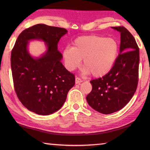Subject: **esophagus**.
Segmentation results:
<instances>
[{"label": "esophagus", "mask_w": 150, "mask_h": 150, "mask_svg": "<svg viewBox=\"0 0 150 150\" xmlns=\"http://www.w3.org/2000/svg\"><path fill=\"white\" fill-rule=\"evenodd\" d=\"M81 82H83V80L81 79H80L79 77H75V83H76V84H79V83H81Z\"/></svg>", "instance_id": "34e87169"}]
</instances>
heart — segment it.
Segmentation results:
<instances>
[{"label":"heart","mask_w":150,"mask_h":150,"mask_svg":"<svg viewBox=\"0 0 150 150\" xmlns=\"http://www.w3.org/2000/svg\"><path fill=\"white\" fill-rule=\"evenodd\" d=\"M119 44L112 38L99 35H83L73 42L72 47L63 51V57L68 70L78 67L83 60L85 73L101 77L110 71L117 59Z\"/></svg>","instance_id":"obj_1"}]
</instances>
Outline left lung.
Listing matches in <instances>:
<instances>
[{
	"label": "left lung",
	"instance_id": "8db88e82",
	"mask_svg": "<svg viewBox=\"0 0 150 150\" xmlns=\"http://www.w3.org/2000/svg\"><path fill=\"white\" fill-rule=\"evenodd\" d=\"M113 28L120 32V54L107 74L90 81L92 91L86 97L91 107L105 115L124 108L132 98L138 83V45L126 28Z\"/></svg>",
	"mask_w": 150,
	"mask_h": 150
}]
</instances>
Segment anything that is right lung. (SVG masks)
Returning <instances> with one entry per match:
<instances>
[{"label":"right lung","mask_w":150,"mask_h":150,"mask_svg":"<svg viewBox=\"0 0 150 150\" xmlns=\"http://www.w3.org/2000/svg\"><path fill=\"white\" fill-rule=\"evenodd\" d=\"M67 30L39 24L18 35L11 52V64L15 92L25 107L40 115H49L62 107L75 85V75L61 62L57 44ZM40 39L47 43V54L38 59L30 56L27 42Z\"/></svg>","instance_id":"add662e5"}]
</instances>
